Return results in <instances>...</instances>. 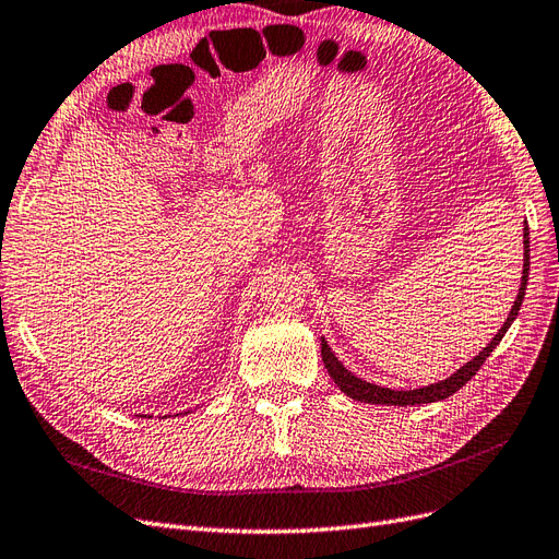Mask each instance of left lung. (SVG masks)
Returning <instances> with one entry per match:
<instances>
[{
  "mask_svg": "<svg viewBox=\"0 0 559 559\" xmlns=\"http://www.w3.org/2000/svg\"><path fill=\"white\" fill-rule=\"evenodd\" d=\"M526 280H530V228H526L524 223V265H522V286L518 292V298H515V306H512L508 320L503 322V326L499 329V334H496L491 338V343L487 345L485 350H481L475 359L465 361V365L456 371L451 373L447 381H440V383H432V385H426V388H414V390H392V388H381V385H373V383H367L357 379L355 373H350L348 369H345L338 357L331 353V348L326 345V341L322 338V361L324 367L329 371L331 379H334V383L345 392V395L357 400V402H369V404H392V406H412V404H428V402H440V400H447L449 395H454L456 390H461L467 381L473 379V376L479 371V367L485 365V359L493 353L496 345L501 343V338L506 336V331L510 329V324L515 322V317L522 308V300H524V289H526Z\"/></svg>",
  "mask_w": 559,
  "mask_h": 559,
  "instance_id": "8db88e82",
  "label": "left lung"
}]
</instances>
